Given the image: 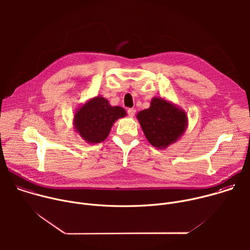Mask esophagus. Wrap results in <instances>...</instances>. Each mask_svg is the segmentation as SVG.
<instances>
[{
	"instance_id": "obj_1",
	"label": "esophagus",
	"mask_w": 250,
	"mask_h": 250,
	"mask_svg": "<svg viewBox=\"0 0 250 250\" xmlns=\"http://www.w3.org/2000/svg\"><path fill=\"white\" fill-rule=\"evenodd\" d=\"M127 115L129 118H133L135 115V110L134 109H128L127 110Z\"/></svg>"
}]
</instances>
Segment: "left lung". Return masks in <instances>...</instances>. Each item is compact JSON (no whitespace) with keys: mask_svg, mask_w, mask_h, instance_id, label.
<instances>
[{"mask_svg":"<svg viewBox=\"0 0 250 250\" xmlns=\"http://www.w3.org/2000/svg\"><path fill=\"white\" fill-rule=\"evenodd\" d=\"M136 119L149 144L158 149L175 144L188 127L186 112L161 97H153L149 108L138 112Z\"/></svg>","mask_w":250,"mask_h":250,"instance_id":"8db88e82","label":"left lung"}]
</instances>
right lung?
<instances>
[{
	"label": "right lung",
	"mask_w": 250,
	"mask_h": 250,
	"mask_svg": "<svg viewBox=\"0 0 250 250\" xmlns=\"http://www.w3.org/2000/svg\"><path fill=\"white\" fill-rule=\"evenodd\" d=\"M125 116L126 112L122 106L112 105L104 97L97 96L77 108L73 126L88 144H100L108 137L116 121Z\"/></svg>",
	"instance_id": "right-lung-1"
}]
</instances>
